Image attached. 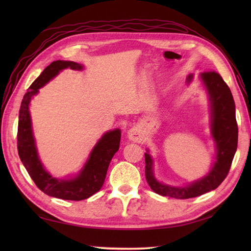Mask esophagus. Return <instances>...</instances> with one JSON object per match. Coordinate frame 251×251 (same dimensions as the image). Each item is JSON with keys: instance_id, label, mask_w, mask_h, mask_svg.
<instances>
[{"instance_id": "34e87169", "label": "esophagus", "mask_w": 251, "mask_h": 251, "mask_svg": "<svg viewBox=\"0 0 251 251\" xmlns=\"http://www.w3.org/2000/svg\"><path fill=\"white\" fill-rule=\"evenodd\" d=\"M127 137L130 141L134 142H140L143 139L142 132L140 131V129L138 127H132L131 129L128 130V134H127Z\"/></svg>"}]
</instances>
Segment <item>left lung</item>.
<instances>
[{
  "label": "left lung",
  "mask_w": 251,
  "mask_h": 251,
  "mask_svg": "<svg viewBox=\"0 0 251 251\" xmlns=\"http://www.w3.org/2000/svg\"><path fill=\"white\" fill-rule=\"evenodd\" d=\"M201 81L208 95L210 110V134L216 146V161L204 177L186 185L175 186L158 181L154 175V161L147 150L146 179L153 192L178 200L191 199L217 189L227 176L237 149L238 128L235 102L230 88L216 72L201 74Z\"/></svg>",
  "instance_id": "1"
}]
</instances>
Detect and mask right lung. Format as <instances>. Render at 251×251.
Returning <instances> with one entry per match:
<instances>
[{
    "label": "right lung",
    "instance_id": "add662e5",
    "mask_svg": "<svg viewBox=\"0 0 251 251\" xmlns=\"http://www.w3.org/2000/svg\"><path fill=\"white\" fill-rule=\"evenodd\" d=\"M70 68L82 71L84 66L74 61L56 60L44 69L41 75L32 83L24 96L19 110L17 147L19 157L31 179L45 194L67 201H82L88 199L103 185L106 172L112 157L119 151L121 129L106 131L101 136L90 151L86 163L78 174L70 179L55 178L47 172L37 153L35 138L32 128L30 102L40 88L57 76L59 72Z\"/></svg>",
    "mask_w": 251,
    "mask_h": 251
}]
</instances>
